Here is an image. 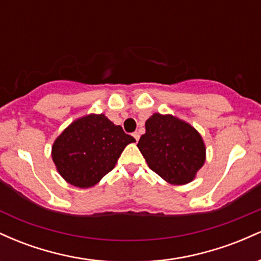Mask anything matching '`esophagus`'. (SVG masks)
Wrapping results in <instances>:
<instances>
[{
	"label": "esophagus",
	"mask_w": 261,
	"mask_h": 261,
	"mask_svg": "<svg viewBox=\"0 0 261 261\" xmlns=\"http://www.w3.org/2000/svg\"><path fill=\"white\" fill-rule=\"evenodd\" d=\"M133 136L135 137V140H136V142H137V141H139V139H140V134L139 133H134Z\"/></svg>",
	"instance_id": "obj_1"
}]
</instances>
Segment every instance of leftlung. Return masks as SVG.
<instances>
[{"label": "left lung", "mask_w": 261, "mask_h": 261, "mask_svg": "<svg viewBox=\"0 0 261 261\" xmlns=\"http://www.w3.org/2000/svg\"><path fill=\"white\" fill-rule=\"evenodd\" d=\"M148 167L173 185L195 179L206 160V147L195 127L176 116L154 113L137 143Z\"/></svg>", "instance_id": "left-lung-1"}]
</instances>
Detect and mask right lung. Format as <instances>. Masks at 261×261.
I'll return each instance as SVG.
<instances>
[{
	"instance_id": "obj_1",
	"label": "right lung",
	"mask_w": 261,
	"mask_h": 261,
	"mask_svg": "<svg viewBox=\"0 0 261 261\" xmlns=\"http://www.w3.org/2000/svg\"><path fill=\"white\" fill-rule=\"evenodd\" d=\"M133 142L136 140L104 114H89L71 122L59 135L51 157L68 184L87 189L115 167L121 152Z\"/></svg>"
}]
</instances>
